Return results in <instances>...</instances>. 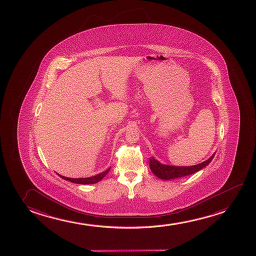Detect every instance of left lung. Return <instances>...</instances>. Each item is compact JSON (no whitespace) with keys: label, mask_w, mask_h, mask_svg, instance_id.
Here are the masks:
<instances>
[{"label":"left lung","mask_w":256,"mask_h":256,"mask_svg":"<svg viewBox=\"0 0 256 256\" xmlns=\"http://www.w3.org/2000/svg\"><path fill=\"white\" fill-rule=\"evenodd\" d=\"M215 154L212 155L206 162L199 163L198 165L190 166H168V165H163L162 163L155 160L154 157L150 158V168L152 172L156 176L158 177L162 180H171V179H176V178H180V177L187 176L190 174L196 173L199 170H202L204 168L208 166L210 162L212 160Z\"/></svg>","instance_id":"left-lung-1"}]
</instances>
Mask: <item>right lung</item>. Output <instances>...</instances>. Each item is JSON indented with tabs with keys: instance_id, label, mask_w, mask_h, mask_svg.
<instances>
[{
	"instance_id": "1",
	"label": "right lung",
	"mask_w": 256,
	"mask_h": 256,
	"mask_svg": "<svg viewBox=\"0 0 256 256\" xmlns=\"http://www.w3.org/2000/svg\"><path fill=\"white\" fill-rule=\"evenodd\" d=\"M110 168H108V170H105L104 172H102V173L99 174L98 176H94L88 177V178H68V177L62 176L60 174H58V176L60 177H62V179H64L66 180H69V182H71L72 184H96L98 182H100V180L104 178V177L108 173V171H110Z\"/></svg>"
}]
</instances>
